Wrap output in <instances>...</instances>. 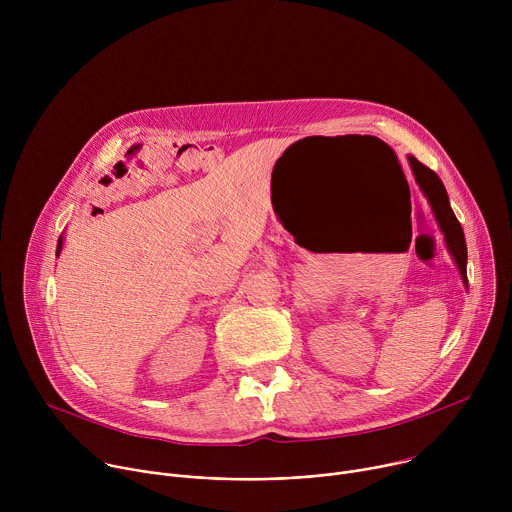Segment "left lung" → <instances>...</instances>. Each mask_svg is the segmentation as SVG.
Masks as SVG:
<instances>
[{"instance_id": "left-lung-1", "label": "left lung", "mask_w": 512, "mask_h": 512, "mask_svg": "<svg viewBox=\"0 0 512 512\" xmlns=\"http://www.w3.org/2000/svg\"><path fill=\"white\" fill-rule=\"evenodd\" d=\"M409 164H411V170H413V176H415V182L419 184L421 192L425 194L427 202L431 204V210H433V216L437 225H440L442 233H444V239H446V245H448V251L450 255L454 257L458 269H460V275L468 287V275H466V261H468V251H466V239H464V231H462V225L458 223V218L450 206V198H448V192L440 180V176H437L433 170H429L427 166H423L417 158L409 156Z\"/></svg>"}]
</instances>
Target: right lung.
Listing matches in <instances>:
<instances>
[{
  "label": "right lung",
  "instance_id": "obj_1",
  "mask_svg": "<svg viewBox=\"0 0 512 512\" xmlns=\"http://www.w3.org/2000/svg\"><path fill=\"white\" fill-rule=\"evenodd\" d=\"M60 249H62V237L58 239V245H56V253H60Z\"/></svg>",
  "mask_w": 512,
  "mask_h": 512
}]
</instances>
